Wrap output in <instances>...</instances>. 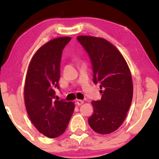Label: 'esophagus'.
I'll use <instances>...</instances> for the list:
<instances>
[{
  "mask_svg": "<svg viewBox=\"0 0 159 159\" xmlns=\"http://www.w3.org/2000/svg\"><path fill=\"white\" fill-rule=\"evenodd\" d=\"M75 103H76V105H81L82 104L84 103V101H83V100H81V99H78V100H76Z\"/></svg>",
  "mask_w": 159,
  "mask_h": 159,
  "instance_id": "1",
  "label": "esophagus"
}]
</instances>
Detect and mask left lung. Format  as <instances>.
Returning <instances> with one entry per match:
<instances>
[{
  "label": "left lung",
  "instance_id": "obj_1",
  "mask_svg": "<svg viewBox=\"0 0 159 159\" xmlns=\"http://www.w3.org/2000/svg\"><path fill=\"white\" fill-rule=\"evenodd\" d=\"M77 39L90 58L93 83L100 84L101 89V99L92 102L94 111L88 123L98 134H110L122 125L132 104V75L123 56L110 42L89 36Z\"/></svg>",
  "mask_w": 159,
  "mask_h": 159
}]
</instances>
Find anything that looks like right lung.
<instances>
[{"mask_svg":"<svg viewBox=\"0 0 159 159\" xmlns=\"http://www.w3.org/2000/svg\"><path fill=\"white\" fill-rule=\"evenodd\" d=\"M70 37H59L48 42L36 52L27 69L25 84V102L30 121L40 133L55 138L65 132L75 105L59 100L61 61L63 48Z\"/></svg>","mask_w":159,"mask_h":159,"instance_id":"1","label":"right lung"}]
</instances>
